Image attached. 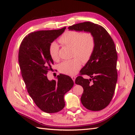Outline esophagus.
I'll return each mask as SVG.
<instances>
[{"mask_svg": "<svg viewBox=\"0 0 135 135\" xmlns=\"http://www.w3.org/2000/svg\"><path fill=\"white\" fill-rule=\"evenodd\" d=\"M71 78L73 79V81H74V82H75V79H76V76H71Z\"/></svg>", "mask_w": 135, "mask_h": 135, "instance_id": "1", "label": "esophagus"}]
</instances>
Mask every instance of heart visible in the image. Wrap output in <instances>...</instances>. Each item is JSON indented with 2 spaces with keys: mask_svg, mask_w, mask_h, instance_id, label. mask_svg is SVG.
<instances>
[{
  "mask_svg": "<svg viewBox=\"0 0 135 135\" xmlns=\"http://www.w3.org/2000/svg\"><path fill=\"white\" fill-rule=\"evenodd\" d=\"M59 41L62 45L72 47L74 56H78L84 61H86L89 59L95 46L94 36L90 32L81 33L76 31H67L60 37ZM59 50L58 44L56 42L51 43L49 51L50 56L53 60H58ZM81 66V60L76 57L60 63L59 70L60 73L72 76L78 73Z\"/></svg>",
  "mask_w": 135,
  "mask_h": 135,
  "instance_id": "1",
  "label": "heart"
}]
</instances>
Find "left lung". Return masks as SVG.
<instances>
[{"label":"left lung","mask_w":135,"mask_h":135,"mask_svg":"<svg viewBox=\"0 0 135 135\" xmlns=\"http://www.w3.org/2000/svg\"><path fill=\"white\" fill-rule=\"evenodd\" d=\"M70 31L90 32L94 36L95 46L91 56L80 73L90 79L77 77L75 84L84 88L81 101L85 108L100 111L110 104L117 82V53L113 39L101 25L84 22L70 26Z\"/></svg>","instance_id":"obj_1"}]
</instances>
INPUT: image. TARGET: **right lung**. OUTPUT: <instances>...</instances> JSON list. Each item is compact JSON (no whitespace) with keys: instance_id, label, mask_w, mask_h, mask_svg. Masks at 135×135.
I'll return each instance as SVG.
<instances>
[{"instance_id":"right-lung-1","label":"right lung","mask_w":135,"mask_h":135,"mask_svg":"<svg viewBox=\"0 0 135 135\" xmlns=\"http://www.w3.org/2000/svg\"><path fill=\"white\" fill-rule=\"evenodd\" d=\"M65 28L28 34L19 49L18 62L28 92L36 105L47 113H57L64 107V94L74 86V81L68 75L60 74L57 81H50L46 76L54 64L49 46Z\"/></svg>"}]
</instances>
